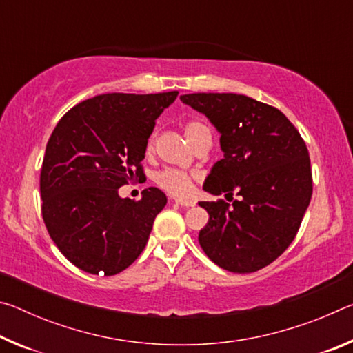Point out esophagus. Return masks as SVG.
<instances>
[{
	"label": "esophagus",
	"instance_id": "1",
	"mask_svg": "<svg viewBox=\"0 0 353 353\" xmlns=\"http://www.w3.org/2000/svg\"><path fill=\"white\" fill-rule=\"evenodd\" d=\"M177 205H181V207H193L196 202L194 201H187V199H176L174 201Z\"/></svg>",
	"mask_w": 353,
	"mask_h": 353
}]
</instances>
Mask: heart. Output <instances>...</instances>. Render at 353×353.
I'll list each match as a JSON object with an SVG mask.
<instances>
[{
    "instance_id": "obj_1",
    "label": "heart",
    "mask_w": 353,
    "mask_h": 353,
    "mask_svg": "<svg viewBox=\"0 0 353 353\" xmlns=\"http://www.w3.org/2000/svg\"><path fill=\"white\" fill-rule=\"evenodd\" d=\"M207 128L202 123L198 121H191L185 126V137H187L190 143H193V140L198 137L202 130H205ZM148 149H152V140L149 141ZM157 183L162 187L165 191L174 194V196H188L193 191V177L187 172L179 171V170H165L157 174Z\"/></svg>"
}]
</instances>
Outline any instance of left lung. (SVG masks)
<instances>
[{
  "label": "left lung",
  "instance_id": "1",
  "mask_svg": "<svg viewBox=\"0 0 353 353\" xmlns=\"http://www.w3.org/2000/svg\"><path fill=\"white\" fill-rule=\"evenodd\" d=\"M221 134L224 157L204 182L210 194L240 196L199 202L208 223L199 244L214 265L248 274L261 270L294 240L313 193L308 149L276 107L236 93L182 94Z\"/></svg>",
  "mask_w": 353,
  "mask_h": 353
}]
</instances>
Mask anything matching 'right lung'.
<instances>
[{
    "label": "right lung",
    "mask_w": 353,
    "mask_h": 353,
    "mask_svg": "<svg viewBox=\"0 0 353 353\" xmlns=\"http://www.w3.org/2000/svg\"><path fill=\"white\" fill-rule=\"evenodd\" d=\"M177 94H98L52 130L40 172L41 214L51 240L79 270L115 276L145 249L166 196L149 187L135 202L118 188L145 177L148 139Z\"/></svg>",
    "instance_id": "obj_1"
}]
</instances>
